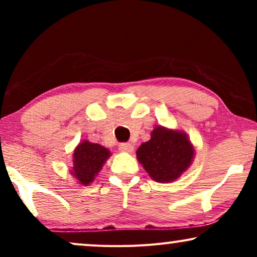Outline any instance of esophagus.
Segmentation results:
<instances>
[{
	"label": "esophagus",
	"mask_w": 257,
	"mask_h": 257,
	"mask_svg": "<svg viewBox=\"0 0 257 257\" xmlns=\"http://www.w3.org/2000/svg\"><path fill=\"white\" fill-rule=\"evenodd\" d=\"M119 150H120L121 152L131 153V152H133V150H135V146L130 143H122L119 145Z\"/></svg>",
	"instance_id": "esophagus-1"
}]
</instances>
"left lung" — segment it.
Returning a JSON list of instances; mask_svg holds the SVG:
<instances>
[{"label":"left lung","mask_w":257,"mask_h":257,"mask_svg":"<svg viewBox=\"0 0 257 257\" xmlns=\"http://www.w3.org/2000/svg\"><path fill=\"white\" fill-rule=\"evenodd\" d=\"M195 150L187 133L157 126L151 139L137 150V159L154 181L167 184L175 181L191 166Z\"/></svg>","instance_id":"8db88e82"}]
</instances>
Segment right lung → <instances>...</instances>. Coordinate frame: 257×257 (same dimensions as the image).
Returning a JSON list of instances; mask_svg holds the SVG:
<instances>
[{
  "label": "right lung",
  "instance_id": "add662e5",
  "mask_svg": "<svg viewBox=\"0 0 257 257\" xmlns=\"http://www.w3.org/2000/svg\"><path fill=\"white\" fill-rule=\"evenodd\" d=\"M110 157L111 152L106 147L91 143L89 140H83L73 151L70 174L79 185L89 186L94 181Z\"/></svg>",
  "mask_w": 257,
  "mask_h": 257
}]
</instances>
